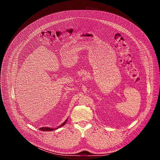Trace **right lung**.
<instances>
[{
	"label": "right lung",
	"mask_w": 160,
	"mask_h": 160,
	"mask_svg": "<svg viewBox=\"0 0 160 160\" xmlns=\"http://www.w3.org/2000/svg\"><path fill=\"white\" fill-rule=\"evenodd\" d=\"M67 121H68V118L62 123H61L59 126H58V127H56V128H51V127H41V128H39V130H40L41 131H52V130H55L56 129H58V128H60V127H62L63 125H64L65 124H66V123L67 122Z\"/></svg>",
	"instance_id": "1"
}]
</instances>
